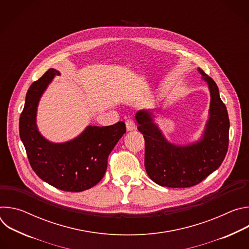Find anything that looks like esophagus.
<instances>
[{
    "instance_id": "obj_1",
    "label": "esophagus",
    "mask_w": 249,
    "mask_h": 249,
    "mask_svg": "<svg viewBox=\"0 0 249 249\" xmlns=\"http://www.w3.org/2000/svg\"><path fill=\"white\" fill-rule=\"evenodd\" d=\"M125 124H126V128H127L128 131H132V130H134L135 127H136L135 122H134L133 119H127V120L125 121Z\"/></svg>"
}]
</instances>
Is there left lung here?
<instances>
[{
	"instance_id": "left-lung-1",
	"label": "left lung",
	"mask_w": 249,
	"mask_h": 249,
	"mask_svg": "<svg viewBox=\"0 0 249 249\" xmlns=\"http://www.w3.org/2000/svg\"><path fill=\"white\" fill-rule=\"evenodd\" d=\"M211 92L210 118L203 139L186 147L174 146L153 122V113H136L138 130L145 139V167L150 178L160 186L191 187L220 167L229 148L230 119L215 81L199 69Z\"/></svg>"
}]
</instances>
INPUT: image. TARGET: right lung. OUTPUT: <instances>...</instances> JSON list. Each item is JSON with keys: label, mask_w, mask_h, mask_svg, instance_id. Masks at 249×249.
Wrapping results in <instances>:
<instances>
[{"label": "right lung", "mask_w": 249, "mask_h": 249, "mask_svg": "<svg viewBox=\"0 0 249 249\" xmlns=\"http://www.w3.org/2000/svg\"><path fill=\"white\" fill-rule=\"evenodd\" d=\"M55 75L49 69L27 90L19 117V136L29 163L39 178L63 191L82 192L96 185L105 174L107 159L126 132L119 121L105 127L89 126L73 141L53 144L37 130L36 109L39 98Z\"/></svg>", "instance_id": "1"}]
</instances>
